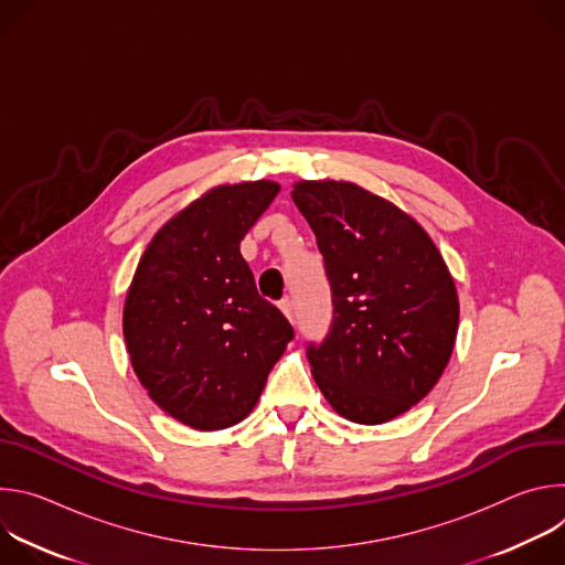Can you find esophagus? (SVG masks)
I'll use <instances>...</instances> for the list:
<instances>
[{
    "label": "esophagus",
    "mask_w": 565,
    "mask_h": 565,
    "mask_svg": "<svg viewBox=\"0 0 565 565\" xmlns=\"http://www.w3.org/2000/svg\"><path fill=\"white\" fill-rule=\"evenodd\" d=\"M281 205H284V207H288V205H290V201H288V190H284V199H281Z\"/></svg>",
    "instance_id": "obj_1"
}]
</instances>
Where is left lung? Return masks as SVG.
Here are the masks:
<instances>
[{"label": "left lung", "instance_id": "1", "mask_svg": "<svg viewBox=\"0 0 565 565\" xmlns=\"http://www.w3.org/2000/svg\"><path fill=\"white\" fill-rule=\"evenodd\" d=\"M277 194L273 181L207 192L160 227L129 286L131 366L156 405L192 429L244 420L295 338L238 248Z\"/></svg>", "mask_w": 565, "mask_h": 565}]
</instances>
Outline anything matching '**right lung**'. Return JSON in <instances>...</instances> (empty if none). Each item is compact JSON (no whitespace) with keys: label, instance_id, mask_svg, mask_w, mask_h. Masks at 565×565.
<instances>
[{"label":"right lung","instance_id":"1","mask_svg":"<svg viewBox=\"0 0 565 565\" xmlns=\"http://www.w3.org/2000/svg\"><path fill=\"white\" fill-rule=\"evenodd\" d=\"M292 201L315 232L333 319L308 344L312 377L347 420L382 425L440 380L458 295L429 234L393 203L344 181H301Z\"/></svg>","mask_w":565,"mask_h":565}]
</instances>
